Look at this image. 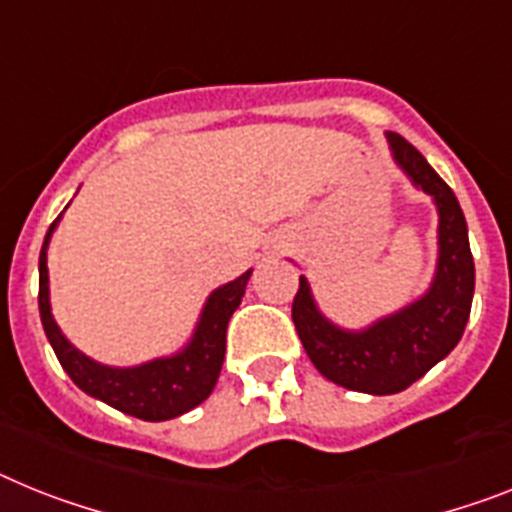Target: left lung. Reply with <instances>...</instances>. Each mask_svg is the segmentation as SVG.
Listing matches in <instances>:
<instances>
[{
  "mask_svg": "<svg viewBox=\"0 0 512 512\" xmlns=\"http://www.w3.org/2000/svg\"><path fill=\"white\" fill-rule=\"evenodd\" d=\"M388 145L395 166L437 208V268L429 289L362 330H346L322 315L304 276L291 307L296 333L317 372L369 395L401 393L442 362L461 341L474 299V257L458 197L401 135L388 132Z\"/></svg>",
  "mask_w": 512,
  "mask_h": 512,
  "instance_id": "1",
  "label": "left lung"
}]
</instances>
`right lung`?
Here are the masks:
<instances>
[{
  "label": "right lung",
  "instance_id": "right-lung-1",
  "mask_svg": "<svg viewBox=\"0 0 512 512\" xmlns=\"http://www.w3.org/2000/svg\"><path fill=\"white\" fill-rule=\"evenodd\" d=\"M59 221L62 216L46 231L41 257H38V309H41L46 338L70 380L83 393L109 403L111 409L122 414L137 416L143 422H166L200 406L213 393L221 375L223 354H226V328H229L234 309L242 304L252 270L218 286L205 299L192 338L176 354L158 356L135 367H109L72 346L51 315L46 249Z\"/></svg>",
  "mask_w": 512,
  "mask_h": 512
}]
</instances>
